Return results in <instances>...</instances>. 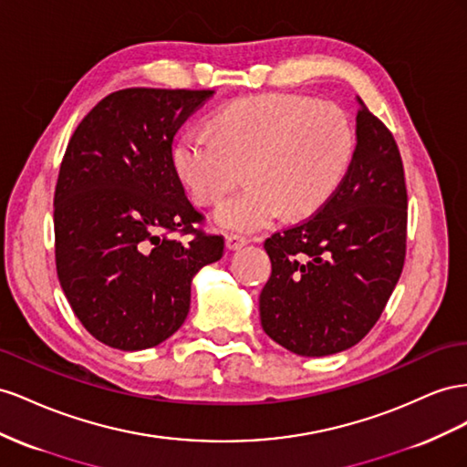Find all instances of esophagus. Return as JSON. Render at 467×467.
I'll use <instances>...</instances> for the list:
<instances>
[{"mask_svg": "<svg viewBox=\"0 0 467 467\" xmlns=\"http://www.w3.org/2000/svg\"><path fill=\"white\" fill-rule=\"evenodd\" d=\"M250 241L246 236H243V234H236V233H231V234H226V246H229L231 250H238V248H243V246H246Z\"/></svg>", "mask_w": 467, "mask_h": 467, "instance_id": "esophagus-1", "label": "esophagus"}]
</instances>
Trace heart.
Masks as SVG:
<instances>
[{
    "mask_svg": "<svg viewBox=\"0 0 467 467\" xmlns=\"http://www.w3.org/2000/svg\"><path fill=\"white\" fill-rule=\"evenodd\" d=\"M356 150L352 121L330 103L287 93L238 99L217 115V132L183 130L174 146L178 176L197 203H215L246 176L250 183L219 203L215 223L252 233L287 217H309L348 174Z\"/></svg>",
    "mask_w": 467,
    "mask_h": 467,
    "instance_id": "1",
    "label": "heart"
}]
</instances>
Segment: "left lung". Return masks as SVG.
<instances>
[{"mask_svg":"<svg viewBox=\"0 0 467 467\" xmlns=\"http://www.w3.org/2000/svg\"><path fill=\"white\" fill-rule=\"evenodd\" d=\"M356 150L340 188L313 217L264 243L265 335L299 356L352 348L378 323L407 246V188L389 129L358 98Z\"/></svg>","mask_w":467,"mask_h":467,"instance_id":"left-lung-1","label":"left lung"}]
</instances>
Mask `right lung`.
<instances>
[{
	"mask_svg": "<svg viewBox=\"0 0 467 467\" xmlns=\"http://www.w3.org/2000/svg\"><path fill=\"white\" fill-rule=\"evenodd\" d=\"M213 89L129 88L78 125L55 192L57 272L93 338L144 350L190 313L192 279L221 260L224 238L195 229L203 215L174 166L176 132ZM176 232L192 234L183 244Z\"/></svg>",
	"mask_w": 467,
	"mask_h": 467,
	"instance_id": "add662e5",
	"label": "right lung"
}]
</instances>
